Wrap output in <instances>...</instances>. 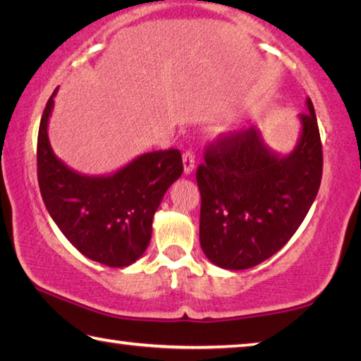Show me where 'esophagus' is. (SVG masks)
Wrapping results in <instances>:
<instances>
[{
    "instance_id": "34e87169",
    "label": "esophagus",
    "mask_w": 361,
    "mask_h": 361,
    "mask_svg": "<svg viewBox=\"0 0 361 361\" xmlns=\"http://www.w3.org/2000/svg\"><path fill=\"white\" fill-rule=\"evenodd\" d=\"M195 166V156L192 151H186L185 154H183V170H185V175L192 173Z\"/></svg>"
}]
</instances>
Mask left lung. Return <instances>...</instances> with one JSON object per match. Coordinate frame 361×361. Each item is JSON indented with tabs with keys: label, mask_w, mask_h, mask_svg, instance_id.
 I'll list each match as a JSON object with an SVG mask.
<instances>
[{
	"label": "left lung",
	"mask_w": 361,
	"mask_h": 361,
	"mask_svg": "<svg viewBox=\"0 0 361 361\" xmlns=\"http://www.w3.org/2000/svg\"><path fill=\"white\" fill-rule=\"evenodd\" d=\"M299 114V138L288 154L256 127L210 145L199 166L200 247L213 264L253 267L277 253L304 221L322 181V142L314 105Z\"/></svg>",
	"instance_id": "left-lung-1"
}]
</instances>
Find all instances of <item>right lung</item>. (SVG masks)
I'll return each instance as SVG.
<instances>
[{"label": "right lung", "mask_w": 361, "mask_h": 361, "mask_svg": "<svg viewBox=\"0 0 361 361\" xmlns=\"http://www.w3.org/2000/svg\"><path fill=\"white\" fill-rule=\"evenodd\" d=\"M42 113L38 133V183L49 215L89 259L126 267L146 252L152 218L164 194L183 173L178 149L146 152L113 173L90 176L56 156L47 127L54 97Z\"/></svg>", "instance_id": "add662e5"}]
</instances>
